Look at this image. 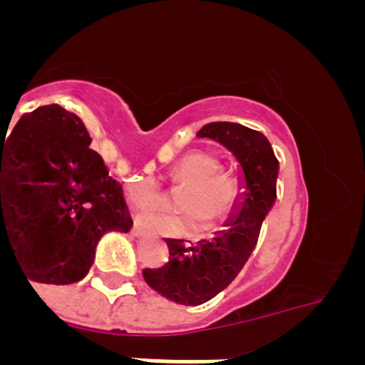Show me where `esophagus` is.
Instances as JSON below:
<instances>
[{"label": "esophagus", "instance_id": "esophagus-1", "mask_svg": "<svg viewBox=\"0 0 365 365\" xmlns=\"http://www.w3.org/2000/svg\"><path fill=\"white\" fill-rule=\"evenodd\" d=\"M131 234H133L135 237H143V235L146 234V230H144V227L140 222H135L133 228H131Z\"/></svg>", "mask_w": 365, "mask_h": 365}]
</instances>
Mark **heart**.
I'll return each instance as SVG.
<instances>
[{"label":"heart","instance_id":"obj_1","mask_svg":"<svg viewBox=\"0 0 365 365\" xmlns=\"http://www.w3.org/2000/svg\"><path fill=\"white\" fill-rule=\"evenodd\" d=\"M170 188L180 190L177 208L186 214L148 212L146 227L163 234L182 235L195 227L214 228L235 212L243 195V175L234 164L219 163L215 151L197 148L186 151L170 170ZM128 197L137 208H150L166 202V192L153 177H138L128 185Z\"/></svg>","mask_w":365,"mask_h":365}]
</instances>
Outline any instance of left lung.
I'll use <instances>...</instances> for the list:
<instances>
[{"label":"left lung","mask_w":365,"mask_h":365,"mask_svg":"<svg viewBox=\"0 0 365 365\" xmlns=\"http://www.w3.org/2000/svg\"><path fill=\"white\" fill-rule=\"evenodd\" d=\"M197 137L214 138L234 153L243 172L240 210L212 240L186 247L182 240H166L170 259L160 269H144L153 291L180 305H201L225 291L252 254L263 219L276 201L279 163L269 138L235 122H210Z\"/></svg>","instance_id":"obj_1"}]
</instances>
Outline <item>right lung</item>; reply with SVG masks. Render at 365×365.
I'll return each instance as SVG.
<instances>
[{"label":"right lung","mask_w":365,"mask_h":365,"mask_svg":"<svg viewBox=\"0 0 365 365\" xmlns=\"http://www.w3.org/2000/svg\"><path fill=\"white\" fill-rule=\"evenodd\" d=\"M89 144L80 117L58 104L0 133V252L11 248L29 283L80 282L100 237L133 227L120 182Z\"/></svg>","instance_id":"right-lung-1"}]
</instances>
